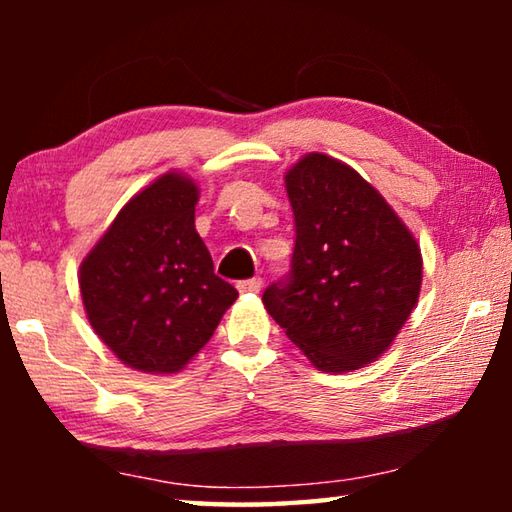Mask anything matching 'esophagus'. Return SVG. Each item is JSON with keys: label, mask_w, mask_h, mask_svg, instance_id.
Wrapping results in <instances>:
<instances>
[{"label": "esophagus", "mask_w": 512, "mask_h": 512, "mask_svg": "<svg viewBox=\"0 0 512 512\" xmlns=\"http://www.w3.org/2000/svg\"><path fill=\"white\" fill-rule=\"evenodd\" d=\"M237 289L241 293H257L259 289H262V277H250V280H241L237 284Z\"/></svg>", "instance_id": "esophagus-1"}]
</instances>
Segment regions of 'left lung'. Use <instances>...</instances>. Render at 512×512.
<instances>
[{"label":"left lung","instance_id":"left-lung-1","mask_svg":"<svg viewBox=\"0 0 512 512\" xmlns=\"http://www.w3.org/2000/svg\"><path fill=\"white\" fill-rule=\"evenodd\" d=\"M284 183L296 246L264 307L318 370H359L388 350L418 302V241L375 187L325 153L298 160Z\"/></svg>","mask_w":512,"mask_h":512}]
</instances>
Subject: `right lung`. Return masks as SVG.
Masks as SVG:
<instances>
[{
	"label": "right lung",
	"instance_id": "obj_1",
	"mask_svg": "<svg viewBox=\"0 0 512 512\" xmlns=\"http://www.w3.org/2000/svg\"><path fill=\"white\" fill-rule=\"evenodd\" d=\"M198 187L169 171L128 201L79 271L85 314L126 366L183 370L212 339L237 289L198 237Z\"/></svg>",
	"mask_w": 512,
	"mask_h": 512
}]
</instances>
